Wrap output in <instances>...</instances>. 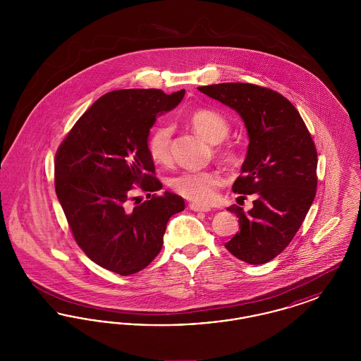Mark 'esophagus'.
I'll list each match as a JSON object with an SVG mask.
<instances>
[{
  "instance_id": "esophagus-1",
  "label": "esophagus",
  "mask_w": 361,
  "mask_h": 361,
  "mask_svg": "<svg viewBox=\"0 0 361 361\" xmlns=\"http://www.w3.org/2000/svg\"><path fill=\"white\" fill-rule=\"evenodd\" d=\"M189 208L192 211H196V212H208V211H211L209 207L200 206V204H196V203H190Z\"/></svg>"
}]
</instances>
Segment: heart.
<instances>
[{"label":"heart","mask_w":361,"mask_h":361,"mask_svg":"<svg viewBox=\"0 0 361 361\" xmlns=\"http://www.w3.org/2000/svg\"><path fill=\"white\" fill-rule=\"evenodd\" d=\"M189 126L192 130L204 137L207 142L218 145L224 142L230 133V126L224 116L211 109H197L190 114ZM173 130L168 124L155 127L147 140V150L153 161L166 164L172 157ZM218 155L226 161L233 162L235 154L231 147L218 150ZM224 183L222 176L218 172L183 173L171 180V187L183 197L197 204H209L216 196V189Z\"/></svg>","instance_id":"heart-1"}]
</instances>
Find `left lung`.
Returning <instances> with one entry per match:
<instances>
[{"mask_svg":"<svg viewBox=\"0 0 361 361\" xmlns=\"http://www.w3.org/2000/svg\"><path fill=\"white\" fill-rule=\"evenodd\" d=\"M233 108L247 131L246 158L233 192L255 195L253 208L228 207L240 231L224 247L259 265L279 256L303 224L317 192V150L296 108L275 90L242 82L199 86Z\"/></svg>","mask_w":361,"mask_h":361,"instance_id":"1","label":"left lung"}]
</instances>
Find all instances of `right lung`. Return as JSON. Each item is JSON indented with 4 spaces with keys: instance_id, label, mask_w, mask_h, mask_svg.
I'll return each instance as SVG.
<instances>
[{
    "instance_id": "1",
    "label": "right lung",
    "mask_w": 361,
    "mask_h": 361,
    "mask_svg": "<svg viewBox=\"0 0 361 361\" xmlns=\"http://www.w3.org/2000/svg\"><path fill=\"white\" fill-rule=\"evenodd\" d=\"M185 90H114L77 121L55 155V192L86 256L121 276L145 269L161 252L171 216L185 208L169 190L128 208L133 185L157 192L147 150L157 116L181 103Z\"/></svg>"
}]
</instances>
